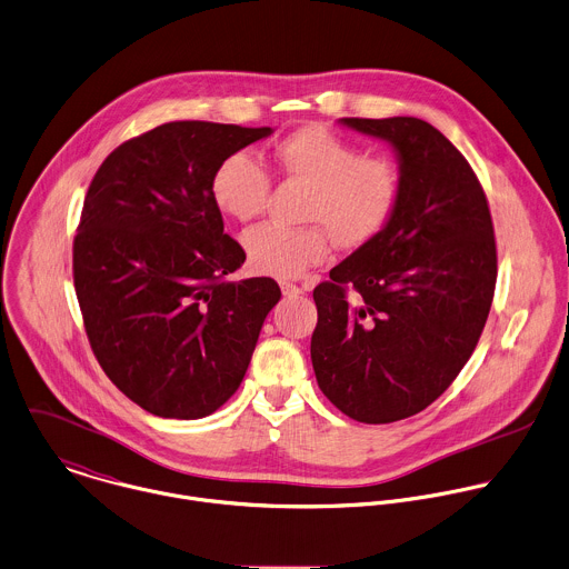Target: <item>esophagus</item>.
Returning <instances> with one entry per match:
<instances>
[{
  "label": "esophagus",
  "mask_w": 569,
  "mask_h": 569,
  "mask_svg": "<svg viewBox=\"0 0 569 569\" xmlns=\"http://www.w3.org/2000/svg\"><path fill=\"white\" fill-rule=\"evenodd\" d=\"M281 292H283L286 297H299V295H303V288H299V286H295V283L283 281V283H281Z\"/></svg>",
  "instance_id": "1"
}]
</instances>
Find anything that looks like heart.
Masks as SVG:
<instances>
[{"mask_svg": "<svg viewBox=\"0 0 569 569\" xmlns=\"http://www.w3.org/2000/svg\"><path fill=\"white\" fill-rule=\"evenodd\" d=\"M272 168L310 188L301 219L310 226H259L243 237L257 272L295 279L330 252L328 234L343 248L370 243L390 223L401 172L388 154H361L359 146L326 126L310 123L286 134L270 150ZM214 206L230 219H257L270 194V177L248 152L228 154L210 181Z\"/></svg>", "mask_w": 569, "mask_h": 569, "instance_id": "1", "label": "heart"}]
</instances>
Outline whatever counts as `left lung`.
I'll use <instances>...</instances> for the list:
<instances>
[{
    "instance_id": "obj_1",
    "label": "left lung",
    "mask_w": 569,
    "mask_h": 569,
    "mask_svg": "<svg viewBox=\"0 0 569 569\" xmlns=\"http://www.w3.org/2000/svg\"><path fill=\"white\" fill-rule=\"evenodd\" d=\"M339 121L392 146L401 197L383 232L315 288L310 357L343 415L392 423L437 401L472 357L497 286L495 228L475 170L435 126Z\"/></svg>"
}]
</instances>
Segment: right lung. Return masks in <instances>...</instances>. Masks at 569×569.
Listing matches in <instances>:
<instances>
[{"mask_svg": "<svg viewBox=\"0 0 569 569\" xmlns=\"http://www.w3.org/2000/svg\"><path fill=\"white\" fill-rule=\"evenodd\" d=\"M272 128L170 121L114 148L83 199L74 292L108 379L163 419H201L241 386L270 277L226 281L246 261L210 194L217 166Z\"/></svg>", "mask_w": 569, "mask_h": 569, "instance_id": "obj_1", "label": "right lung"}]
</instances>
